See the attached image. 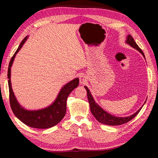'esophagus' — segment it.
Wrapping results in <instances>:
<instances>
[{
    "instance_id": "esophagus-1",
    "label": "esophagus",
    "mask_w": 158,
    "mask_h": 158,
    "mask_svg": "<svg viewBox=\"0 0 158 158\" xmlns=\"http://www.w3.org/2000/svg\"><path fill=\"white\" fill-rule=\"evenodd\" d=\"M87 82V78H85V76L84 75H82L80 76V84H85V82Z\"/></svg>"
}]
</instances>
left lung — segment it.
<instances>
[{
	"mask_svg": "<svg viewBox=\"0 0 158 158\" xmlns=\"http://www.w3.org/2000/svg\"><path fill=\"white\" fill-rule=\"evenodd\" d=\"M126 43L132 47L133 48H135V49L139 51L145 58L144 52H143V51H142V49L140 48V47L138 46V45L136 44V42L135 41V40H134L132 37L131 35H128L127 37ZM84 88L87 91V95H88V102L89 103L91 112H92V114L95 117V118H96V120L98 121H99V123H101L102 124H104V125H111V126H118L130 121L134 117L137 115V114L140 112L143 106L144 105V104L143 105L142 107H141L135 113H134L131 116H128L127 117H117L112 115V114H110L106 111H104V110L100 107L99 105H98V103H95V100L93 98V96L92 95V94H91L88 87L84 86Z\"/></svg>",
	"mask_w": 158,
	"mask_h": 158,
	"instance_id": "left-lung-1",
	"label": "left lung"
}]
</instances>
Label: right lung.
<instances>
[{
    "instance_id": "right-lung-1",
    "label": "right lung",
    "mask_w": 158,
    "mask_h": 158,
    "mask_svg": "<svg viewBox=\"0 0 158 158\" xmlns=\"http://www.w3.org/2000/svg\"><path fill=\"white\" fill-rule=\"evenodd\" d=\"M27 37V36L26 37L22 40L15 53L12 57L8 65V82L10 107L15 116L25 125L32 128L41 129L49 128L57 125L64 118L66 111L67 98L72 91L78 86L79 79L78 78H76L64 85L60 89L55 102L46 108L30 111L20 106V103L18 102L12 88L10 80L11 67L16 55L24 44Z\"/></svg>"
}]
</instances>
